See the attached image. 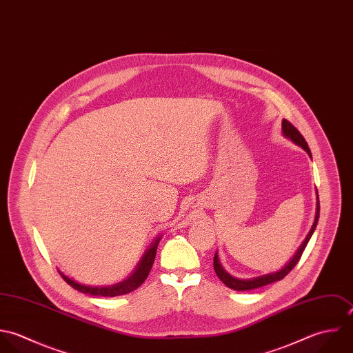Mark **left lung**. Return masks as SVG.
<instances>
[{"label": "left lung", "mask_w": 353, "mask_h": 353, "mask_svg": "<svg viewBox=\"0 0 353 353\" xmlns=\"http://www.w3.org/2000/svg\"><path fill=\"white\" fill-rule=\"evenodd\" d=\"M282 134L283 137L289 138L292 142H294L296 145H299L300 148H303L308 156L311 157V150L308 148V143L307 141L304 139V137L300 134V131L292 124L289 123L286 119L282 120ZM318 219H319V197H318V192H316V212H315V221H314V225L310 230V233L305 236V239L303 241V243L300 245V248L297 249V252L294 253V256L288 261V264H285L283 268H281L279 271H275V272H270V274H264V275H260V276H254V278H248V279H241V278H235L233 275H230L225 268L223 265L221 264V260H219V256H218V252L215 253L214 256V268H215V272L216 275L219 276V279L230 289H234V290H252V289H257V288H261V286H265V285H270L272 282H276V281H281L282 278H285L293 268L294 265L299 263L308 241L311 239V236L314 234L315 229H316V225H318Z\"/></svg>", "instance_id": "8db88e82"}]
</instances>
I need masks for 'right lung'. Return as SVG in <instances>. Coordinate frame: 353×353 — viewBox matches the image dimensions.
Wrapping results in <instances>:
<instances>
[{"mask_svg":"<svg viewBox=\"0 0 353 353\" xmlns=\"http://www.w3.org/2000/svg\"><path fill=\"white\" fill-rule=\"evenodd\" d=\"M161 236H157L150 246L145 250L143 256L141 257L139 263L137 264L135 270L132 271V274H130L125 279L120 281L118 283L114 285H107V286H90V285H83L79 283L71 278H68L67 275H64L60 270V275L64 278V281L71 285L74 289H77L78 292L86 293V294H92V296H103V297H115V296H121V294H127L132 290H135L137 288H139L143 281L146 279V276L150 272V268L153 265L154 257H156V250H157V245L160 242Z\"/></svg>","mask_w":353,"mask_h":353,"instance_id":"right-lung-1","label":"right lung"}]
</instances>
